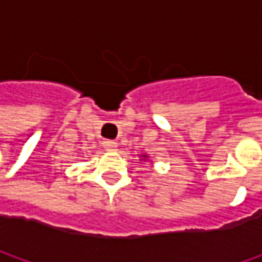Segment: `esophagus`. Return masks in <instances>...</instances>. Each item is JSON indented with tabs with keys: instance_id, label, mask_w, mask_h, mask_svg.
Segmentation results:
<instances>
[{
	"instance_id": "obj_1",
	"label": "esophagus",
	"mask_w": 262,
	"mask_h": 262,
	"mask_svg": "<svg viewBox=\"0 0 262 262\" xmlns=\"http://www.w3.org/2000/svg\"><path fill=\"white\" fill-rule=\"evenodd\" d=\"M103 147H105L106 150H109V151H115L116 147H118V143L107 140V141H103Z\"/></svg>"
}]
</instances>
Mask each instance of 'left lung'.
Returning <instances> with one entry per match:
<instances>
[{
	"mask_svg": "<svg viewBox=\"0 0 262 262\" xmlns=\"http://www.w3.org/2000/svg\"><path fill=\"white\" fill-rule=\"evenodd\" d=\"M143 157H144V159H147V156H146V155H144V156H143Z\"/></svg>",
	"mask_w": 262,
	"mask_h": 262,
	"instance_id": "1",
	"label": "left lung"
}]
</instances>
